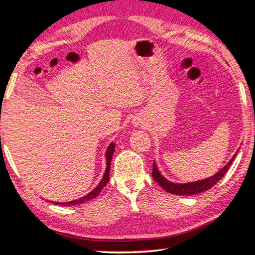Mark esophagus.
Returning <instances> with one entry per match:
<instances>
[{"mask_svg": "<svg viewBox=\"0 0 255 255\" xmlns=\"http://www.w3.org/2000/svg\"><path fill=\"white\" fill-rule=\"evenodd\" d=\"M136 126H138V123H136Z\"/></svg>", "mask_w": 255, "mask_h": 255, "instance_id": "1", "label": "esophagus"}]
</instances>
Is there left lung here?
<instances>
[{"instance_id": "left-lung-1", "label": "left lung", "mask_w": 255, "mask_h": 255, "mask_svg": "<svg viewBox=\"0 0 255 255\" xmlns=\"http://www.w3.org/2000/svg\"><path fill=\"white\" fill-rule=\"evenodd\" d=\"M239 152V149L237 150V153ZM237 153L233 155V157L227 163L225 167H222L218 173H216L214 176L211 177H208L206 179H201V180H197L193 181V183H185V184H179V183H173V181H169L168 179H166L164 176L160 174V171L158 170V167L156 165V162L154 160L153 163V178L156 183L162 187L163 189H165L167 193L174 194V195H180V196H191V195H197L200 193H204V191L210 189L212 186H215L218 181H219L223 176L226 175L228 169L230 168L231 164L233 163V159L237 156Z\"/></svg>"}]
</instances>
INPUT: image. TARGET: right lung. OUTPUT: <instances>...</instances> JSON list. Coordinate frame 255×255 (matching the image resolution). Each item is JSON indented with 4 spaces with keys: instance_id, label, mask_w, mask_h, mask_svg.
Segmentation results:
<instances>
[{
    "instance_id": "obj_1",
    "label": "right lung",
    "mask_w": 255,
    "mask_h": 255,
    "mask_svg": "<svg viewBox=\"0 0 255 255\" xmlns=\"http://www.w3.org/2000/svg\"><path fill=\"white\" fill-rule=\"evenodd\" d=\"M114 148H116V144L113 142L109 145V147L106 152V159H107V168L105 171V175H103L102 179L100 180V183L96 187L95 189L92 191H90L89 194H87L86 196L81 197L79 199H76V200H72V201H67V202H54L56 205H59V206H76V205H80V204H84V202L89 201L93 198H96V197L100 194V191L102 190L103 187H105L108 181H109V176H110V166H111V159L113 156V153H114Z\"/></svg>"
}]
</instances>
